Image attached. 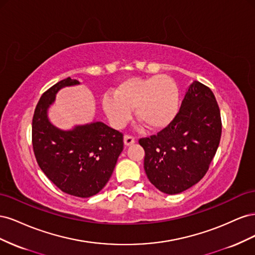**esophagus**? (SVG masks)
Instances as JSON below:
<instances>
[{"instance_id":"1","label":"esophagus","mask_w":255,"mask_h":255,"mask_svg":"<svg viewBox=\"0 0 255 255\" xmlns=\"http://www.w3.org/2000/svg\"><path fill=\"white\" fill-rule=\"evenodd\" d=\"M135 142V138L130 135H126L125 136V144L126 145H130L132 143Z\"/></svg>"}]
</instances>
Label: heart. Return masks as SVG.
Masks as SVG:
<instances>
[{"mask_svg":"<svg viewBox=\"0 0 255 255\" xmlns=\"http://www.w3.org/2000/svg\"><path fill=\"white\" fill-rule=\"evenodd\" d=\"M179 89L166 75L130 78L102 100L103 109L115 127H125L135 109L137 120L149 129L166 128L179 112Z\"/></svg>","mask_w":255,"mask_h":255,"instance_id":"obj_1","label":"heart"}]
</instances>
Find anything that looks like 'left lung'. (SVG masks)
<instances>
[{
  "label": "left lung",
  "instance_id": "left-lung-1",
  "mask_svg": "<svg viewBox=\"0 0 255 255\" xmlns=\"http://www.w3.org/2000/svg\"><path fill=\"white\" fill-rule=\"evenodd\" d=\"M220 137L221 117L216 98L210 88L195 81L170 125L157 135L139 139L149 181L168 195L194 186L207 172Z\"/></svg>",
  "mask_w": 255,
  "mask_h": 255
}]
</instances>
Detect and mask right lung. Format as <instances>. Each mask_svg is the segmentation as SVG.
I'll return each mask as SVG.
<instances>
[{
	"instance_id": "1",
	"label": "right lung",
	"mask_w": 255,
	"mask_h": 255,
	"mask_svg": "<svg viewBox=\"0 0 255 255\" xmlns=\"http://www.w3.org/2000/svg\"><path fill=\"white\" fill-rule=\"evenodd\" d=\"M80 85L67 78L53 85L38 102L32 125L37 163L43 173L68 195L89 198L109 182L123 150V135L101 121L64 130L53 126L49 107L64 87Z\"/></svg>"
}]
</instances>
